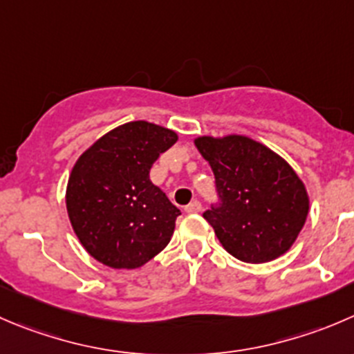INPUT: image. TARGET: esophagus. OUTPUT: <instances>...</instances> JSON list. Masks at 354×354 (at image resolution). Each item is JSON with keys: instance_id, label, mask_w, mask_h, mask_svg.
Listing matches in <instances>:
<instances>
[{"instance_id": "1", "label": "esophagus", "mask_w": 354, "mask_h": 354, "mask_svg": "<svg viewBox=\"0 0 354 354\" xmlns=\"http://www.w3.org/2000/svg\"><path fill=\"white\" fill-rule=\"evenodd\" d=\"M201 209H202L201 202H198V201H192L190 204H188L187 207H185V211L190 212V214H192V212H198V211H201Z\"/></svg>"}]
</instances>
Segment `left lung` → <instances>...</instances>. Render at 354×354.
Listing matches in <instances>:
<instances>
[{
  "instance_id": "1",
  "label": "left lung",
  "mask_w": 354,
  "mask_h": 354,
  "mask_svg": "<svg viewBox=\"0 0 354 354\" xmlns=\"http://www.w3.org/2000/svg\"><path fill=\"white\" fill-rule=\"evenodd\" d=\"M218 204L204 212L221 245L243 263H268L296 242L310 211L304 183L286 159L242 135L198 136Z\"/></svg>"
}]
</instances>
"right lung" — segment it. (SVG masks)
<instances>
[{
    "label": "right lung",
    "mask_w": 354,
    "mask_h": 354,
    "mask_svg": "<svg viewBox=\"0 0 354 354\" xmlns=\"http://www.w3.org/2000/svg\"><path fill=\"white\" fill-rule=\"evenodd\" d=\"M173 129L147 121L118 126L75 160L65 192L68 219L88 254L115 270L140 268L169 243L180 209L150 181Z\"/></svg>",
    "instance_id": "obj_1"
}]
</instances>
